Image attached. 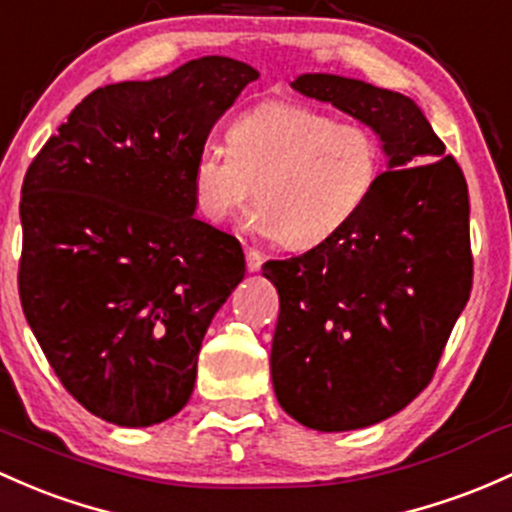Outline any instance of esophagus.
Here are the masks:
<instances>
[{"mask_svg": "<svg viewBox=\"0 0 512 512\" xmlns=\"http://www.w3.org/2000/svg\"><path fill=\"white\" fill-rule=\"evenodd\" d=\"M244 254H246V268H249L251 273L261 271V266H263V256H261V251H256V249H246Z\"/></svg>", "mask_w": 512, "mask_h": 512, "instance_id": "obj_1", "label": "esophagus"}]
</instances>
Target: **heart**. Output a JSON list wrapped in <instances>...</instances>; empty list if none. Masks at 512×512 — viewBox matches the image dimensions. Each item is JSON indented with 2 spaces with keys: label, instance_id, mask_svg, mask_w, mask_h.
<instances>
[{
  "label": "heart",
  "instance_id": "obj_1",
  "mask_svg": "<svg viewBox=\"0 0 512 512\" xmlns=\"http://www.w3.org/2000/svg\"><path fill=\"white\" fill-rule=\"evenodd\" d=\"M376 134L288 102L249 109L192 168L197 210L224 222L256 195L249 224L290 249L332 239L359 214L381 175Z\"/></svg>",
  "mask_w": 512,
  "mask_h": 512
}]
</instances>
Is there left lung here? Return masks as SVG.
I'll list each match as a JSON object with an SVG mask.
<instances>
[{
  "mask_svg": "<svg viewBox=\"0 0 512 512\" xmlns=\"http://www.w3.org/2000/svg\"><path fill=\"white\" fill-rule=\"evenodd\" d=\"M290 87L371 126L388 156L344 229L307 254L263 263L280 300L271 349L280 408L312 430H359L427 388L466 307L469 188L410 97L327 73Z\"/></svg>",
  "mask_w": 512,
  "mask_h": 512,
  "instance_id": "left-lung-1",
  "label": "left lung"
}]
</instances>
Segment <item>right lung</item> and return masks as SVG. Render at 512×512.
Returning <instances> with one entry per match:
<instances>
[{
	"label": "right lung",
	"mask_w": 512,
	"mask_h": 512,
	"mask_svg": "<svg viewBox=\"0 0 512 512\" xmlns=\"http://www.w3.org/2000/svg\"><path fill=\"white\" fill-rule=\"evenodd\" d=\"M258 73L205 56L97 87L21 185L19 295L75 400L119 427L185 408L212 317L246 273L232 234L195 217L192 168Z\"/></svg>",
	"instance_id": "right-lung-1"
}]
</instances>
